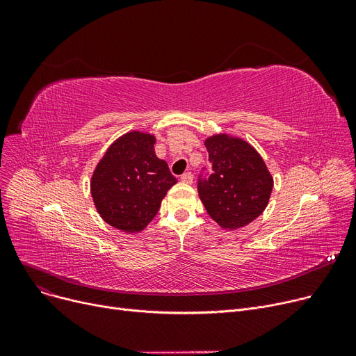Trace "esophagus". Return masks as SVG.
Instances as JSON below:
<instances>
[{
  "instance_id": "34e87169",
  "label": "esophagus",
  "mask_w": 356,
  "mask_h": 356,
  "mask_svg": "<svg viewBox=\"0 0 356 356\" xmlns=\"http://www.w3.org/2000/svg\"><path fill=\"white\" fill-rule=\"evenodd\" d=\"M180 180H181L183 183L191 184V183L193 181V175H192L191 172H186V173H183V175L180 176Z\"/></svg>"
}]
</instances>
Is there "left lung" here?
Returning <instances> with one entry per match:
<instances>
[{
    "mask_svg": "<svg viewBox=\"0 0 356 356\" xmlns=\"http://www.w3.org/2000/svg\"><path fill=\"white\" fill-rule=\"evenodd\" d=\"M212 173H200L197 192L209 216L225 229L248 225L267 208L273 191L268 168L247 141L218 134L204 141Z\"/></svg>",
    "mask_w": 356,
    "mask_h": 356,
    "instance_id": "8db88e82",
    "label": "left lung"
}]
</instances>
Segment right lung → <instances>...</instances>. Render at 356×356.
Returning <instances> with one entry per match:
<instances>
[{
	"label": "right lung",
	"instance_id": "right-lung-1",
	"mask_svg": "<svg viewBox=\"0 0 356 356\" xmlns=\"http://www.w3.org/2000/svg\"><path fill=\"white\" fill-rule=\"evenodd\" d=\"M154 136L133 131L112 143L90 180L101 218L120 231H143L157 215L167 191L177 183L154 152Z\"/></svg>",
	"mask_w": 356,
	"mask_h": 356
}]
</instances>
